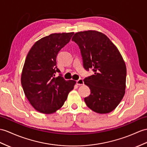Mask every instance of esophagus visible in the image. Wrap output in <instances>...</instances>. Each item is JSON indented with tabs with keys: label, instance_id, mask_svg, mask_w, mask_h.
I'll return each instance as SVG.
<instances>
[{
	"label": "esophagus",
	"instance_id": "34e87169",
	"mask_svg": "<svg viewBox=\"0 0 147 147\" xmlns=\"http://www.w3.org/2000/svg\"><path fill=\"white\" fill-rule=\"evenodd\" d=\"M77 84L78 85H84V80H82V79H79V80H77Z\"/></svg>",
	"mask_w": 147,
	"mask_h": 147
}]
</instances>
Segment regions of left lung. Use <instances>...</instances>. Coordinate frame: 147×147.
<instances>
[{
	"instance_id": "8db88e82",
	"label": "left lung",
	"mask_w": 147,
	"mask_h": 147,
	"mask_svg": "<svg viewBox=\"0 0 147 147\" xmlns=\"http://www.w3.org/2000/svg\"><path fill=\"white\" fill-rule=\"evenodd\" d=\"M71 40L79 47L85 69L94 72L84 80L91 92L84 98L86 105L96 113L111 112L125 93L127 69L122 56L107 35L98 31L77 32Z\"/></svg>"
}]
</instances>
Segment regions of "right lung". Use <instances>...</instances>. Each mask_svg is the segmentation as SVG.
<instances>
[{"label":"right lung","mask_w":147,"mask_h":147,"mask_svg":"<svg viewBox=\"0 0 147 147\" xmlns=\"http://www.w3.org/2000/svg\"><path fill=\"white\" fill-rule=\"evenodd\" d=\"M74 32L52 34L35 43L28 52L21 76L24 94L38 112L51 114L60 109L76 82L65 80L57 67L59 52L69 42Z\"/></svg>","instance_id":"1"}]
</instances>
